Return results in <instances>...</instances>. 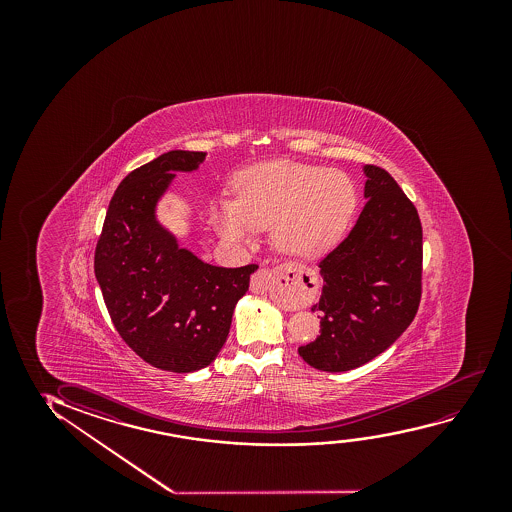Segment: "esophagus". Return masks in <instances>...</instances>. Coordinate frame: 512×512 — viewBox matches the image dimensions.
<instances>
[{
  "label": "esophagus",
  "mask_w": 512,
  "mask_h": 512,
  "mask_svg": "<svg viewBox=\"0 0 512 512\" xmlns=\"http://www.w3.org/2000/svg\"><path fill=\"white\" fill-rule=\"evenodd\" d=\"M274 274L281 281V297H285L287 302L294 304L295 308H304L313 301V288L308 287L313 283V276L309 271L302 267H294V269L288 267V269H281ZM269 285H271V273L260 269L259 273L253 274L252 283H250L253 292L264 294L269 290Z\"/></svg>",
  "instance_id": "obj_1"
}]
</instances>
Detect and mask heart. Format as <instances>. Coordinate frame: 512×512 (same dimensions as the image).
Wrapping results in <instances>:
<instances>
[{
  "label": "heart",
  "mask_w": 512,
  "mask_h": 512,
  "mask_svg": "<svg viewBox=\"0 0 512 512\" xmlns=\"http://www.w3.org/2000/svg\"><path fill=\"white\" fill-rule=\"evenodd\" d=\"M236 194L211 203L210 222L220 238L245 245L271 225L276 248L302 259L330 252L357 210V190L348 176L297 162L246 169L236 182Z\"/></svg>",
  "instance_id": "heart-1"
}]
</instances>
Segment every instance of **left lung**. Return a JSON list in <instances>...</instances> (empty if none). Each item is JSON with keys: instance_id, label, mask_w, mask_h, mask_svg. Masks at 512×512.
Here are the masks:
<instances>
[{"instance_id": "1", "label": "left lung", "mask_w": 512, "mask_h": 512, "mask_svg": "<svg viewBox=\"0 0 512 512\" xmlns=\"http://www.w3.org/2000/svg\"><path fill=\"white\" fill-rule=\"evenodd\" d=\"M364 210L339 245L320 260V336L299 348L318 371L360 367L390 348L411 325L421 301L420 215L393 176L364 168Z\"/></svg>"}]
</instances>
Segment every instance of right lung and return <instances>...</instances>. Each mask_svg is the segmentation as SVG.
<instances>
[{"label":"right lung","mask_w":512,"mask_h":512,"mask_svg":"<svg viewBox=\"0 0 512 512\" xmlns=\"http://www.w3.org/2000/svg\"><path fill=\"white\" fill-rule=\"evenodd\" d=\"M204 152L171 150L134 169L115 190L94 253V273L113 325L147 364L169 372L203 369L217 358L236 302L259 266L217 267L178 248L155 220V204Z\"/></svg>","instance_id":"1"}]
</instances>
